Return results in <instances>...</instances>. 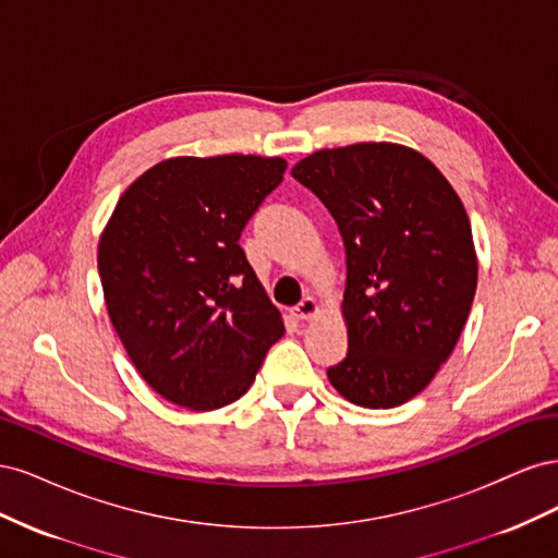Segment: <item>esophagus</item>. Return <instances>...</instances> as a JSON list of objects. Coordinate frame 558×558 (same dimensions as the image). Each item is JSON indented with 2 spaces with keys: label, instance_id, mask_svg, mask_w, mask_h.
<instances>
[{
  "label": "esophagus",
  "instance_id": "esophagus-1",
  "mask_svg": "<svg viewBox=\"0 0 558 558\" xmlns=\"http://www.w3.org/2000/svg\"><path fill=\"white\" fill-rule=\"evenodd\" d=\"M320 312V307H318V302L314 300V298H305L300 302V305H295L293 310H291V316L295 318V320H310V318H314L316 314Z\"/></svg>",
  "mask_w": 558,
  "mask_h": 558
}]
</instances>
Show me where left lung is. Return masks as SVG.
<instances>
[{
    "label": "left lung",
    "instance_id": "1",
    "mask_svg": "<svg viewBox=\"0 0 558 558\" xmlns=\"http://www.w3.org/2000/svg\"><path fill=\"white\" fill-rule=\"evenodd\" d=\"M291 174L332 214L347 253L349 349L328 379L359 408H398L451 356L477 291L463 202L424 154L393 142L320 148Z\"/></svg>",
    "mask_w": 558,
    "mask_h": 558
}]
</instances>
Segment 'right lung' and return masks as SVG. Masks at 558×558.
Wrapping results in <instances>:
<instances>
[{
  "instance_id": "obj_1",
  "label": "right lung",
  "mask_w": 558,
  "mask_h": 558,
  "mask_svg": "<svg viewBox=\"0 0 558 558\" xmlns=\"http://www.w3.org/2000/svg\"><path fill=\"white\" fill-rule=\"evenodd\" d=\"M286 167L242 154L167 158L128 185L99 234L111 324L142 379L179 408L242 398L283 335L240 238Z\"/></svg>"
}]
</instances>
